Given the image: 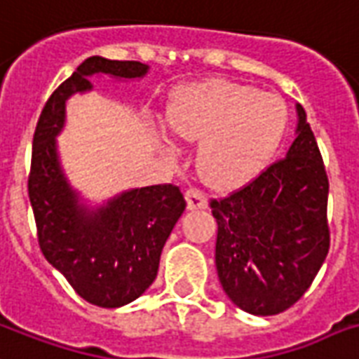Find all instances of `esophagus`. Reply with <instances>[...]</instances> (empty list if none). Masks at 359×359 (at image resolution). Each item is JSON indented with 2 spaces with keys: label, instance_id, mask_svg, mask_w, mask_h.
I'll return each instance as SVG.
<instances>
[{
  "label": "esophagus",
  "instance_id": "34e87169",
  "mask_svg": "<svg viewBox=\"0 0 359 359\" xmlns=\"http://www.w3.org/2000/svg\"><path fill=\"white\" fill-rule=\"evenodd\" d=\"M186 201H188V209H205L207 207V198L199 188H188L186 190Z\"/></svg>",
  "mask_w": 359,
  "mask_h": 359
}]
</instances>
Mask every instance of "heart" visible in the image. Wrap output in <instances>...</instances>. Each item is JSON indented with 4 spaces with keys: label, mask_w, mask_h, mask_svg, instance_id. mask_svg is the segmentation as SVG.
<instances>
[{
    "label": "heart",
    "mask_w": 359,
    "mask_h": 359,
    "mask_svg": "<svg viewBox=\"0 0 359 359\" xmlns=\"http://www.w3.org/2000/svg\"><path fill=\"white\" fill-rule=\"evenodd\" d=\"M165 120L179 139L199 141L196 165L201 179L231 190L269 163L286 128V107L252 86L210 79L182 90Z\"/></svg>",
    "instance_id": "b5f03b06"
}]
</instances>
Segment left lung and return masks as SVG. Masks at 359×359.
Listing matches in <instances>:
<instances>
[{
    "label": "left lung",
    "instance_id": "left-lung-1",
    "mask_svg": "<svg viewBox=\"0 0 359 359\" xmlns=\"http://www.w3.org/2000/svg\"><path fill=\"white\" fill-rule=\"evenodd\" d=\"M297 116L288 154L226 198L209 201L218 224V278L229 299L256 316L295 305L330 250V180L301 105Z\"/></svg>",
    "mask_w": 359,
    "mask_h": 359
}]
</instances>
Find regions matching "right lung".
Masks as SVG:
<instances>
[{"mask_svg": "<svg viewBox=\"0 0 359 359\" xmlns=\"http://www.w3.org/2000/svg\"><path fill=\"white\" fill-rule=\"evenodd\" d=\"M147 69L141 62L84 60L52 92L34 133L27 196L41 252L82 299L103 309L128 305L154 283L163 245L186 209L184 196L175 184L147 186L88 215L62 175L54 135L64 126L65 100L92 88L90 75L135 79Z\"/></svg>", "mask_w": 359, "mask_h": 359, "instance_id": "add662e5", "label": "right lung"}]
</instances>
